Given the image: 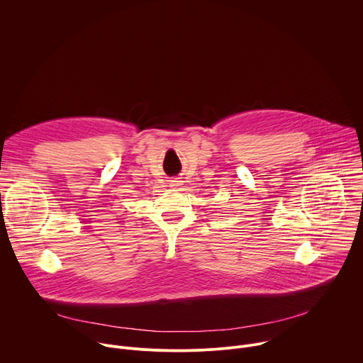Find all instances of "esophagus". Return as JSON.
Listing matches in <instances>:
<instances>
[{
	"mask_svg": "<svg viewBox=\"0 0 363 363\" xmlns=\"http://www.w3.org/2000/svg\"><path fill=\"white\" fill-rule=\"evenodd\" d=\"M174 182H177V181H174Z\"/></svg>",
	"mask_w": 363,
	"mask_h": 363,
	"instance_id": "1",
	"label": "esophagus"
}]
</instances>
